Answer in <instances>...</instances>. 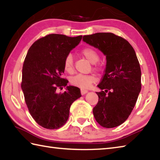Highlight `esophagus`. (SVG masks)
I'll return each instance as SVG.
<instances>
[{"label": "esophagus", "mask_w": 160, "mask_h": 160, "mask_svg": "<svg viewBox=\"0 0 160 160\" xmlns=\"http://www.w3.org/2000/svg\"><path fill=\"white\" fill-rule=\"evenodd\" d=\"M80 92H81V94H82V95H84V94H87V93L88 92V90H87V89H81V90H80Z\"/></svg>", "instance_id": "esophagus-1"}]
</instances>
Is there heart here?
<instances>
[{"label":"heart","instance_id":"1","mask_svg":"<svg viewBox=\"0 0 160 160\" xmlns=\"http://www.w3.org/2000/svg\"><path fill=\"white\" fill-rule=\"evenodd\" d=\"M80 54L88 59L90 62L94 63L98 62L99 57L98 52L92 48H85L80 52ZM64 69L66 72L71 73L74 71L73 58L71 54H68L64 60ZM97 81V78L94 75H83L78 74L71 79V82L72 85L78 87L82 89L89 88L92 83Z\"/></svg>","mask_w":160,"mask_h":160}]
</instances>
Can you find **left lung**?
<instances>
[{
    "instance_id": "obj_1",
    "label": "left lung",
    "mask_w": 160,
    "mask_h": 160,
    "mask_svg": "<svg viewBox=\"0 0 160 160\" xmlns=\"http://www.w3.org/2000/svg\"><path fill=\"white\" fill-rule=\"evenodd\" d=\"M82 40L106 57L105 73L97 87L98 101L93 114L97 122L113 128L129 118L141 89V71L129 42L112 33L84 36Z\"/></svg>"
}]
</instances>
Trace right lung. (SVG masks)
<instances>
[{
  "label": "right lung",
  "instance_id": "1",
  "mask_svg": "<svg viewBox=\"0 0 160 160\" xmlns=\"http://www.w3.org/2000/svg\"><path fill=\"white\" fill-rule=\"evenodd\" d=\"M82 37L49 34L36 40L26 56L22 89L32 118L44 128L57 129L64 125L71 104L81 97L80 89L67 86L68 81L62 75L66 56ZM63 86L67 87L63 93L56 91Z\"/></svg>",
  "mask_w": 160,
  "mask_h": 160
}]
</instances>
